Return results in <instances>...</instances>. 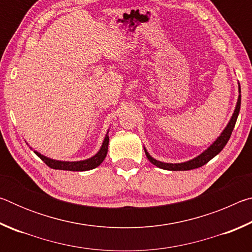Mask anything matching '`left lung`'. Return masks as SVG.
<instances>
[{"instance_id": "obj_1", "label": "left lung", "mask_w": 252, "mask_h": 252, "mask_svg": "<svg viewBox=\"0 0 252 252\" xmlns=\"http://www.w3.org/2000/svg\"><path fill=\"white\" fill-rule=\"evenodd\" d=\"M240 93H241V90H240V84H239V96H238L236 109L233 111L231 119H230L227 126L224 127V130L221 132V134L216 139V141L213 142L211 146L207 149V150H204L201 155H199L198 157H195L189 161L181 162V163H165V162L158 161L155 159V158H152L150 155H149L147 149L144 148V152H146L148 160L150 161L152 164L157 165L158 168L163 169V170H170V171H186V170H192V169L200 168L206 163H208L212 158H215L218 153H220V151L222 150V149L225 147V144H227V142L229 141L230 136H231L232 130L234 127V125H236L237 118L239 116V111H240V104H241Z\"/></svg>"}]
</instances>
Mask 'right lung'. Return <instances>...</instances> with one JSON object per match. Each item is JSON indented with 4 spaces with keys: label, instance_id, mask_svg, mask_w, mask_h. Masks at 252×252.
I'll list each match as a JSON object with an SVG mask.
<instances>
[{
    "label": "right lung",
    "instance_id": "1",
    "mask_svg": "<svg viewBox=\"0 0 252 252\" xmlns=\"http://www.w3.org/2000/svg\"><path fill=\"white\" fill-rule=\"evenodd\" d=\"M109 131L106 132L105 138L103 140V143L100 148V150L97 151L95 156L89 158L87 160H81V161H60L50 159V158L41 155L37 151H34V153L40 158L42 161H44L46 165H49L50 168L55 170H66V171H88V170H92L103 162L105 159L106 153H108V147H109Z\"/></svg>",
    "mask_w": 252,
    "mask_h": 252
}]
</instances>
